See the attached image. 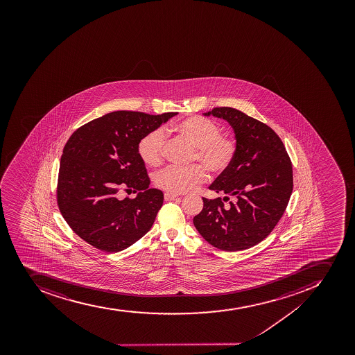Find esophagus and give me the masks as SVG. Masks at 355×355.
Here are the masks:
<instances>
[{
  "mask_svg": "<svg viewBox=\"0 0 355 355\" xmlns=\"http://www.w3.org/2000/svg\"><path fill=\"white\" fill-rule=\"evenodd\" d=\"M164 200L166 201H175V200H179L178 195L173 194V193H164Z\"/></svg>",
  "mask_w": 355,
  "mask_h": 355,
  "instance_id": "obj_1",
  "label": "esophagus"
}]
</instances>
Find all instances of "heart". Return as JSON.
Returning <instances> with one entry per match:
<instances>
[{
	"label": "heart",
	"mask_w": 355,
	"mask_h": 355,
	"mask_svg": "<svg viewBox=\"0 0 355 355\" xmlns=\"http://www.w3.org/2000/svg\"><path fill=\"white\" fill-rule=\"evenodd\" d=\"M173 130L194 146L193 159L198 160L212 175H221L230 169L235 159L236 143L232 138L221 135L223 129L212 120L203 116H189L173 125ZM166 136L155 129L138 143V154L148 166H159L164 160ZM207 178L203 166L189 168L166 166L155 176L157 187L168 193L182 194L194 189Z\"/></svg>",
	"instance_id": "obj_1"
}]
</instances>
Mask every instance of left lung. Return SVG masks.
Listing matches in <instances>:
<instances>
[{"label":"left lung","instance_id":"1","mask_svg":"<svg viewBox=\"0 0 355 355\" xmlns=\"http://www.w3.org/2000/svg\"><path fill=\"white\" fill-rule=\"evenodd\" d=\"M203 114L230 123L237 150L230 169L209 187L225 196L203 198L193 223L214 248L242 251L263 241L285 212L293 191L292 162L279 136L266 123L228 107ZM230 197L234 202L223 203Z\"/></svg>","mask_w":355,"mask_h":355}]
</instances>
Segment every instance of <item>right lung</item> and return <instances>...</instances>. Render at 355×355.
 Segmentation results:
<instances>
[{"mask_svg": "<svg viewBox=\"0 0 355 355\" xmlns=\"http://www.w3.org/2000/svg\"><path fill=\"white\" fill-rule=\"evenodd\" d=\"M177 112L157 116L114 111L77 129L63 148L57 200L70 228L88 244L116 253L151 230L164 204L150 178L138 143ZM121 187L135 189V199L117 198Z\"/></svg>", "mask_w": 355, "mask_h": 355, "instance_id": "obj_1", "label": "right lung"}]
</instances>
